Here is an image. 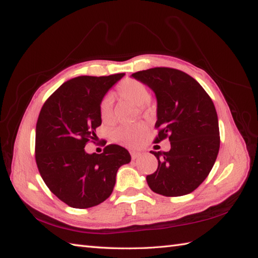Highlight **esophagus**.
<instances>
[{"mask_svg": "<svg viewBox=\"0 0 258 258\" xmlns=\"http://www.w3.org/2000/svg\"><path fill=\"white\" fill-rule=\"evenodd\" d=\"M140 155H141L140 152H136V151H132V152H131V156H132L133 160H135V158H138Z\"/></svg>", "mask_w": 258, "mask_h": 258, "instance_id": "esophagus-1", "label": "esophagus"}]
</instances>
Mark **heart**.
<instances>
[{
	"mask_svg": "<svg viewBox=\"0 0 258 258\" xmlns=\"http://www.w3.org/2000/svg\"><path fill=\"white\" fill-rule=\"evenodd\" d=\"M115 95L119 100L127 101L136 106H140L142 111H145L151 98L150 91L147 89V86L144 83H142L141 81L134 79H125L120 82ZM98 113H100V117L103 124H114L115 114L113 111L111 98H103L100 103V106H98ZM146 131L147 127L144 124L119 126L113 132L112 140L120 145L133 149V147L140 145Z\"/></svg>",
	"mask_w": 258,
	"mask_h": 258,
	"instance_id": "obj_1",
	"label": "heart"
}]
</instances>
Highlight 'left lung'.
Returning <instances> with one entry per match:
<instances>
[{
	"label": "left lung",
	"instance_id": "left-lung-1",
	"mask_svg": "<svg viewBox=\"0 0 258 258\" xmlns=\"http://www.w3.org/2000/svg\"><path fill=\"white\" fill-rule=\"evenodd\" d=\"M155 93L158 135L171 150L154 152L156 172L147 175L150 188L163 196L189 194L208 176L220 151V128L214 103L201 84L182 71L154 68L133 73Z\"/></svg>",
	"mask_w": 258,
	"mask_h": 258
}]
</instances>
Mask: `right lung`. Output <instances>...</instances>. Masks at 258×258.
<instances>
[{"label": "right lung", "mask_w": 258, "mask_h": 258, "mask_svg": "<svg viewBox=\"0 0 258 258\" xmlns=\"http://www.w3.org/2000/svg\"><path fill=\"white\" fill-rule=\"evenodd\" d=\"M125 74L79 76L65 82L43 105L36 123L35 161L57 199L74 208L101 204L112 194L118 168L131 162L124 147L111 144L102 154L84 147L102 124L98 106Z\"/></svg>", "instance_id": "obj_1"}]
</instances>
